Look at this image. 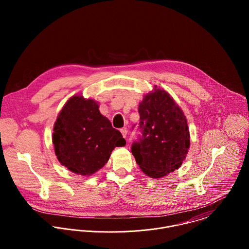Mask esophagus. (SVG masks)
Wrapping results in <instances>:
<instances>
[{"label": "esophagus", "mask_w": 249, "mask_h": 249, "mask_svg": "<svg viewBox=\"0 0 249 249\" xmlns=\"http://www.w3.org/2000/svg\"><path fill=\"white\" fill-rule=\"evenodd\" d=\"M121 133L123 134V137L125 138L126 137V134H127V129L124 127V128H122L121 129Z\"/></svg>", "instance_id": "34e87169"}]
</instances>
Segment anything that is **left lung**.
<instances>
[{"instance_id": "1", "label": "left lung", "mask_w": 249, "mask_h": 249, "mask_svg": "<svg viewBox=\"0 0 249 249\" xmlns=\"http://www.w3.org/2000/svg\"><path fill=\"white\" fill-rule=\"evenodd\" d=\"M142 135L131 152L142 173L161 178L179 169L190 148L187 119L171 95L154 85L138 108Z\"/></svg>"}]
</instances>
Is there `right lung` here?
<instances>
[{"label":"right lung","mask_w":249,"mask_h":249,"mask_svg":"<svg viewBox=\"0 0 249 249\" xmlns=\"http://www.w3.org/2000/svg\"><path fill=\"white\" fill-rule=\"evenodd\" d=\"M99 103L82 95L71 97L53 124L54 153L71 173L88 177L101 170L116 146L125 145L121 132L101 114Z\"/></svg>","instance_id":"add662e5"}]
</instances>
